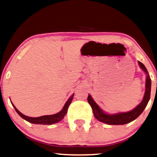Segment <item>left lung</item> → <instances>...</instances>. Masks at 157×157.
<instances>
[{
  "label": "left lung",
  "instance_id": "8db88e82",
  "mask_svg": "<svg viewBox=\"0 0 157 157\" xmlns=\"http://www.w3.org/2000/svg\"><path fill=\"white\" fill-rule=\"evenodd\" d=\"M139 65L147 74L146 83H145V92L141 103L132 111L115 114H108L104 113L102 109L98 106L97 104L92 99L91 96L89 94L88 97H87V101H88L90 106L92 107L93 113H94V117L97 120L108 125H123L135 120L144 112L150 98L151 78L145 65L140 61H139Z\"/></svg>",
  "mask_w": 157,
  "mask_h": 157
}]
</instances>
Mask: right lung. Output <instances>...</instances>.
<instances>
[{"instance_id": "obj_1", "label": "right lung", "mask_w": 157, "mask_h": 157, "mask_svg": "<svg viewBox=\"0 0 157 157\" xmlns=\"http://www.w3.org/2000/svg\"><path fill=\"white\" fill-rule=\"evenodd\" d=\"M73 97H74V94L72 96H71L70 98L67 100V102L65 104L64 107L62 109V110L60 112L55 114H52V115H45V116H42L40 117H27L25 115L21 113L17 109H16V107L13 105V104L12 103V105L14 108L16 112L19 114V116L21 117L23 119L26 120L27 121H28L29 123H34V124H41V125H52L54 124V123H56L58 122H59L60 121H61L63 117L65 116V114H67V109L69 105H70V103H71V101L73 99Z\"/></svg>"}]
</instances>
